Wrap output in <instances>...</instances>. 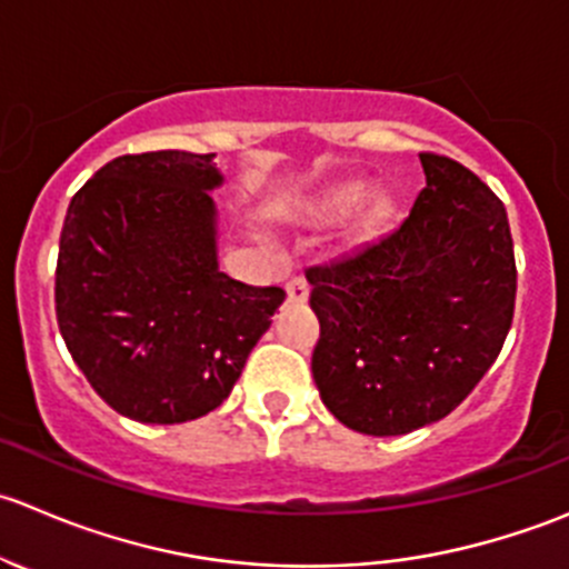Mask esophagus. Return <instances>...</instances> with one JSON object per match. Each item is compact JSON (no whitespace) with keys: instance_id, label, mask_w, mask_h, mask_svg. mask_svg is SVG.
<instances>
[{"instance_id":"obj_1","label":"esophagus","mask_w":569,"mask_h":569,"mask_svg":"<svg viewBox=\"0 0 569 569\" xmlns=\"http://www.w3.org/2000/svg\"><path fill=\"white\" fill-rule=\"evenodd\" d=\"M284 290H287V301H292V303H303L309 296L307 279H301V277H292L290 282H287Z\"/></svg>"}]
</instances>
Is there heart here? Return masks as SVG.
<instances>
[{"mask_svg": "<svg viewBox=\"0 0 569 569\" xmlns=\"http://www.w3.org/2000/svg\"><path fill=\"white\" fill-rule=\"evenodd\" d=\"M362 196H365V184L359 182L337 184V188H331L329 193H323L318 201H315V212L323 218H342L348 216L359 201H362Z\"/></svg>", "mask_w": 569, "mask_h": 569, "instance_id": "heart-1", "label": "heart"}]
</instances>
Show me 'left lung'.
I'll use <instances>...</instances> for the list:
<instances>
[{
	"label": "left lung",
	"mask_w": 569,
	"mask_h": 569,
	"mask_svg": "<svg viewBox=\"0 0 569 569\" xmlns=\"http://www.w3.org/2000/svg\"><path fill=\"white\" fill-rule=\"evenodd\" d=\"M426 188L376 243L307 271L320 320L312 379L348 429L398 437L451 415L515 315L506 207L473 171L420 154Z\"/></svg>",
	"instance_id": "8db88e82"
}]
</instances>
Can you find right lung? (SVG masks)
Returning <instances> with one entry per match:
<instances>
[{
  "label": "right lung",
  "instance_id": "obj_1",
  "mask_svg": "<svg viewBox=\"0 0 569 569\" xmlns=\"http://www.w3.org/2000/svg\"><path fill=\"white\" fill-rule=\"evenodd\" d=\"M216 154L146 151L107 162L71 199L54 307L91 387L138 423L221 407L284 301L218 268Z\"/></svg>",
  "mask_w": 569,
  "mask_h": 569
}]
</instances>
